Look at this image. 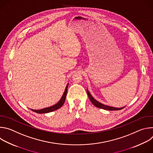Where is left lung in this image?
<instances>
[{"mask_svg": "<svg viewBox=\"0 0 153 153\" xmlns=\"http://www.w3.org/2000/svg\"><path fill=\"white\" fill-rule=\"evenodd\" d=\"M86 92H87V94H88V97H89L90 101L93 103V104L94 106H96L97 107V108L103 109V110H105L116 111V110H122V109H123V108L125 107V106L120 107V108H116V107L104 105V104H103V103H102L98 102L97 100H96L91 96V94L90 93V92H89V91L88 90V89H86Z\"/></svg>", "mask_w": 153, "mask_h": 153, "instance_id": "left-lung-1", "label": "left lung"}]
</instances>
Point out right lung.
Segmentation results:
<instances>
[{
  "mask_svg": "<svg viewBox=\"0 0 153 153\" xmlns=\"http://www.w3.org/2000/svg\"><path fill=\"white\" fill-rule=\"evenodd\" d=\"M68 85H69V83H68L67 85L66 88H65V91H64V93H63L61 99L56 104L53 105V106H49V107H47V108H45L40 109V110H33V109H30V110H32L33 111L35 112V113H39V114H45V113H50V112L54 111L55 110H57V109H59V108H60V107L62 106V105H63V103H64V102L65 101V99H66V97H67Z\"/></svg>",
  "mask_w": 153,
  "mask_h": 153,
  "instance_id": "add662e5",
  "label": "right lung"
}]
</instances>
